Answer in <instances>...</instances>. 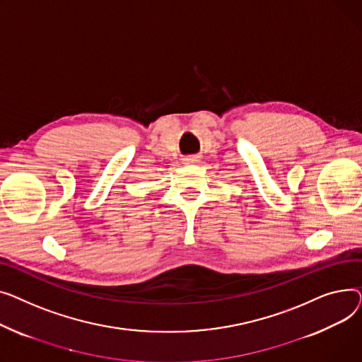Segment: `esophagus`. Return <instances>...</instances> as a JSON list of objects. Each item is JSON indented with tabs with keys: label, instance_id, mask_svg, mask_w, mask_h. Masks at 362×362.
I'll return each mask as SVG.
<instances>
[{
	"label": "esophagus",
	"instance_id": "34e87169",
	"mask_svg": "<svg viewBox=\"0 0 362 362\" xmlns=\"http://www.w3.org/2000/svg\"><path fill=\"white\" fill-rule=\"evenodd\" d=\"M182 163H185V165H196V163H199V158L194 156V155L185 156V158L182 159Z\"/></svg>",
	"mask_w": 362,
	"mask_h": 362
}]
</instances>
